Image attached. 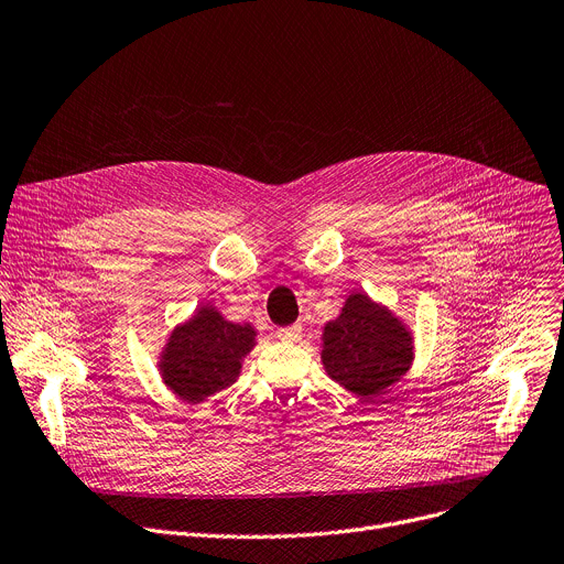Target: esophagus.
Segmentation results:
<instances>
[{
	"mask_svg": "<svg viewBox=\"0 0 564 564\" xmlns=\"http://www.w3.org/2000/svg\"><path fill=\"white\" fill-rule=\"evenodd\" d=\"M279 340L281 343H296L299 337H302V326L294 324V326H288V328H279Z\"/></svg>",
	"mask_w": 564,
	"mask_h": 564,
	"instance_id": "34e87169",
	"label": "esophagus"
}]
</instances>
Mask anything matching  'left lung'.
<instances>
[{
	"mask_svg": "<svg viewBox=\"0 0 564 564\" xmlns=\"http://www.w3.org/2000/svg\"><path fill=\"white\" fill-rule=\"evenodd\" d=\"M319 356L328 379L358 399H371L412 367L415 337L388 306L354 290L340 315L324 324Z\"/></svg>",
	"mask_w": 564,
	"mask_h": 564,
	"instance_id": "left-lung-1",
	"label": "left lung"
}]
</instances>
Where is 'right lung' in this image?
I'll use <instances>...</instances> for the list:
<instances>
[{"instance_id":"right-lung-1","label":"right lung","mask_w":564,"mask_h":564,"mask_svg":"<svg viewBox=\"0 0 564 564\" xmlns=\"http://www.w3.org/2000/svg\"><path fill=\"white\" fill-rule=\"evenodd\" d=\"M256 335L249 322L238 324L210 304L199 306L172 328L159 354L163 386L181 401H206L238 381L242 360L256 347Z\"/></svg>"}]
</instances>
